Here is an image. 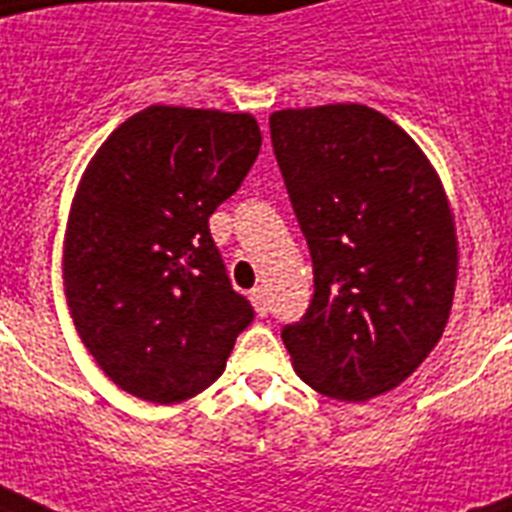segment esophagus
Wrapping results in <instances>:
<instances>
[{"instance_id": "34e87169", "label": "esophagus", "mask_w": 512, "mask_h": 512, "mask_svg": "<svg viewBox=\"0 0 512 512\" xmlns=\"http://www.w3.org/2000/svg\"><path fill=\"white\" fill-rule=\"evenodd\" d=\"M249 300L255 305L257 316H268V292H265V287L252 289V292H249Z\"/></svg>"}]
</instances>
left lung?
<instances>
[{
    "mask_svg": "<svg viewBox=\"0 0 512 512\" xmlns=\"http://www.w3.org/2000/svg\"><path fill=\"white\" fill-rule=\"evenodd\" d=\"M273 154L313 260V297L281 340L313 390L366 401L444 335L457 239L441 180L388 116L356 103L276 111Z\"/></svg>",
    "mask_w": 512,
    "mask_h": 512,
    "instance_id": "left-lung-1",
    "label": "left lung"
}]
</instances>
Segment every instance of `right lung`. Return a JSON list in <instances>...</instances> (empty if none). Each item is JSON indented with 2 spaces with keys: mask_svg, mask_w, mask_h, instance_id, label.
I'll list each match as a JSON object with an SVG mask.
<instances>
[{
  "mask_svg": "<svg viewBox=\"0 0 512 512\" xmlns=\"http://www.w3.org/2000/svg\"><path fill=\"white\" fill-rule=\"evenodd\" d=\"M249 114L151 106L84 172L63 279L79 337L132 396L175 404L223 374L255 308L231 287L209 215L260 154Z\"/></svg>",
  "mask_w": 512,
  "mask_h": 512,
  "instance_id": "add662e5",
  "label": "right lung"
}]
</instances>
